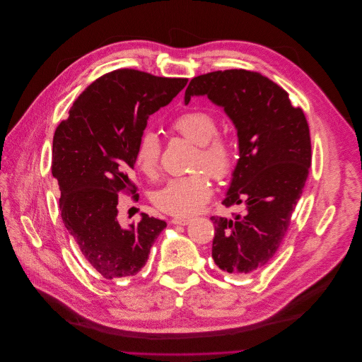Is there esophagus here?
I'll return each instance as SVG.
<instances>
[{"label":"esophagus","mask_w":362,"mask_h":362,"mask_svg":"<svg viewBox=\"0 0 362 362\" xmlns=\"http://www.w3.org/2000/svg\"><path fill=\"white\" fill-rule=\"evenodd\" d=\"M189 218H180V216H177V218H173L171 220V223L174 224V226H187V224H189Z\"/></svg>","instance_id":"obj_1"}]
</instances>
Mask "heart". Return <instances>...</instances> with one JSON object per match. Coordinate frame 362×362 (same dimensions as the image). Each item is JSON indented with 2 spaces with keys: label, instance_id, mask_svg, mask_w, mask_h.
<instances>
[{
  "label": "heart",
  "instance_id": "b5f03b06",
  "mask_svg": "<svg viewBox=\"0 0 362 362\" xmlns=\"http://www.w3.org/2000/svg\"><path fill=\"white\" fill-rule=\"evenodd\" d=\"M173 128L185 139L198 146L194 171H205L211 178L226 180L234 170L237 154L234 144L218 132V122L206 111L195 110L180 115ZM161 142L157 134L147 131L138 141L135 164L148 178L160 171ZM212 189L205 174H194L170 180L154 195V204L163 212L175 216H188L198 212L211 198Z\"/></svg>",
  "mask_w": 362,
  "mask_h": 362
}]
</instances>
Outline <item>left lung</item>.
I'll list each match as a JSON object with an SVG mask.
<instances>
[{
	"label": "left lung",
	"instance_id": "left-lung-1",
	"mask_svg": "<svg viewBox=\"0 0 362 362\" xmlns=\"http://www.w3.org/2000/svg\"><path fill=\"white\" fill-rule=\"evenodd\" d=\"M206 95L237 128L240 160L223 201L245 206L234 218L211 216L214 262L226 272L251 275L278 251L303 195L311 165L310 127L288 93L259 72L214 71L189 81L185 104Z\"/></svg>",
	"mask_w": 362,
	"mask_h": 362
}]
</instances>
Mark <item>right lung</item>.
Segmentation results:
<instances>
[{
    "label": "right lung",
    "mask_w": 362,
    "mask_h": 362,
    "mask_svg": "<svg viewBox=\"0 0 362 362\" xmlns=\"http://www.w3.org/2000/svg\"><path fill=\"white\" fill-rule=\"evenodd\" d=\"M187 83L115 69L88 86L55 129L51 170L61 191V218L86 261L104 279L141 271L167 227L165 221L141 214L138 224L122 228L118 192L135 194L129 171L147 121Z\"/></svg>",
    "instance_id": "right-lung-1"
}]
</instances>
